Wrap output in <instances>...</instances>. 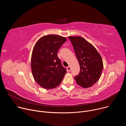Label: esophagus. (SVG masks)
Masks as SVG:
<instances>
[{"instance_id":"1","label":"esophagus","mask_w":126,"mask_h":126,"mask_svg":"<svg viewBox=\"0 0 126 126\" xmlns=\"http://www.w3.org/2000/svg\"><path fill=\"white\" fill-rule=\"evenodd\" d=\"M67 71H68V72H70V71H71V67H70L69 66L67 67Z\"/></svg>"}]
</instances>
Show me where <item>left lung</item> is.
Listing matches in <instances>:
<instances>
[{"label": "left lung", "instance_id": "obj_1", "mask_svg": "<svg viewBox=\"0 0 126 126\" xmlns=\"http://www.w3.org/2000/svg\"><path fill=\"white\" fill-rule=\"evenodd\" d=\"M72 44L80 71L74 78L77 83L83 88L93 86L99 79L103 68L101 56L96 49L79 36H69Z\"/></svg>", "mask_w": 126, "mask_h": 126}]
</instances>
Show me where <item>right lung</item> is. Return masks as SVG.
Masks as SVG:
<instances>
[{"mask_svg": "<svg viewBox=\"0 0 126 126\" xmlns=\"http://www.w3.org/2000/svg\"><path fill=\"white\" fill-rule=\"evenodd\" d=\"M67 41L56 35H48L40 38L32 53L31 66L33 77L45 89H53L62 82L66 69L58 57V51Z\"/></svg>", "mask_w": 126, "mask_h": 126, "instance_id": "1", "label": "right lung"}]
</instances>
